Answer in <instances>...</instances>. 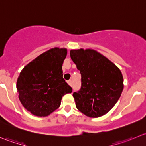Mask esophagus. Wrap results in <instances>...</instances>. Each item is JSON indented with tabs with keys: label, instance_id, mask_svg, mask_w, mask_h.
Returning a JSON list of instances; mask_svg holds the SVG:
<instances>
[{
	"label": "esophagus",
	"instance_id": "esophagus-1",
	"mask_svg": "<svg viewBox=\"0 0 146 146\" xmlns=\"http://www.w3.org/2000/svg\"><path fill=\"white\" fill-rule=\"evenodd\" d=\"M68 85H70V86H71V85H72V81H71V80H68Z\"/></svg>",
	"mask_w": 146,
	"mask_h": 146
}]
</instances>
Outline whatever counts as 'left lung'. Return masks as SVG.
I'll return each instance as SVG.
<instances>
[{
	"label": "left lung",
	"mask_w": 146,
	"mask_h": 146,
	"mask_svg": "<svg viewBox=\"0 0 146 146\" xmlns=\"http://www.w3.org/2000/svg\"><path fill=\"white\" fill-rule=\"evenodd\" d=\"M70 55L81 74V88L73 94L76 107L87 117L104 115L115 105L123 91L121 72L95 50H70Z\"/></svg>",
	"instance_id": "8db88e82"
}]
</instances>
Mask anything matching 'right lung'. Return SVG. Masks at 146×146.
<instances>
[{"instance_id": "add662e5", "label": "right lung", "mask_w": 146, "mask_h": 146, "mask_svg": "<svg viewBox=\"0 0 146 146\" xmlns=\"http://www.w3.org/2000/svg\"><path fill=\"white\" fill-rule=\"evenodd\" d=\"M66 55V48H51L20 72L16 85L19 99L31 114L47 117L60 107L64 95L72 92V88L63 78Z\"/></svg>"}]
</instances>
